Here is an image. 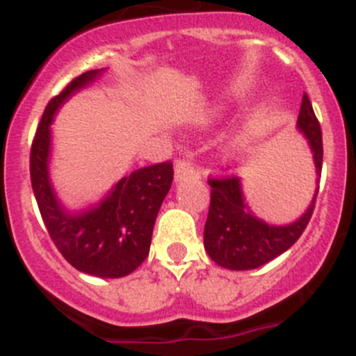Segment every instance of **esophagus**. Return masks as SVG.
Instances as JSON below:
<instances>
[{
	"label": "esophagus",
	"mask_w": 356,
	"mask_h": 356,
	"mask_svg": "<svg viewBox=\"0 0 356 356\" xmlns=\"http://www.w3.org/2000/svg\"><path fill=\"white\" fill-rule=\"evenodd\" d=\"M196 176H197V171L191 160L181 159L176 162V165H175V180L176 181H184V180H188V178H196Z\"/></svg>",
	"instance_id": "1"
}]
</instances>
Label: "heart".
Instances as JSON below:
<instances>
[{
	"label": "heart",
	"mask_w": 356,
	"mask_h": 356,
	"mask_svg": "<svg viewBox=\"0 0 356 356\" xmlns=\"http://www.w3.org/2000/svg\"><path fill=\"white\" fill-rule=\"evenodd\" d=\"M266 124H267V121L262 114L253 115L250 121H246V124L242 127V130L238 131V135L235 137L234 149L235 151H246L248 147H250L254 140L259 139L260 135H262V131L266 130Z\"/></svg>",
	"instance_id": "1"
}]
</instances>
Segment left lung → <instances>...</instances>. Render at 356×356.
<instances>
[{"label": "left lung", "mask_w": 356, "mask_h": 356, "mask_svg": "<svg viewBox=\"0 0 356 356\" xmlns=\"http://www.w3.org/2000/svg\"><path fill=\"white\" fill-rule=\"evenodd\" d=\"M298 128L307 135L308 143L312 146L317 175H321L323 131L307 92L301 99ZM209 184L210 207L203 234L205 250L213 262L234 271L254 269L285 253L307 228L319 193L317 187L312 205L308 207L307 212L298 221L287 226H271L257 219L244 205L238 178L216 176L210 178Z\"/></svg>", "instance_id": "obj_1"}]
</instances>
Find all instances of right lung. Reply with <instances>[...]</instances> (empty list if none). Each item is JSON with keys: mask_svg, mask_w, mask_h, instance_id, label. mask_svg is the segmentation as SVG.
I'll return each instance as SVG.
<instances>
[{"mask_svg": "<svg viewBox=\"0 0 356 356\" xmlns=\"http://www.w3.org/2000/svg\"><path fill=\"white\" fill-rule=\"evenodd\" d=\"M97 74V69L83 72L51 97L31 143L30 178L44 225L62 257L87 275L121 278L146 260L156 213L175 171L171 160L153 163L122 178L102 205L89 212L69 216L60 209L48 178L49 124L55 110Z\"/></svg>", "mask_w": 356, "mask_h": 356, "instance_id": "1", "label": "right lung"}]
</instances>
